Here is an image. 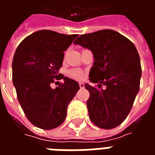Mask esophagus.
I'll use <instances>...</instances> for the list:
<instances>
[{"mask_svg":"<svg viewBox=\"0 0 155 155\" xmlns=\"http://www.w3.org/2000/svg\"><path fill=\"white\" fill-rule=\"evenodd\" d=\"M79 85H80V88H81V89H83V88H84V83H80V84H79Z\"/></svg>","mask_w":155,"mask_h":155,"instance_id":"34e87169","label":"esophagus"}]
</instances>
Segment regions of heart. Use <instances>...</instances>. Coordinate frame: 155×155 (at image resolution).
I'll list each match as a JSON object with an SVG mask.
<instances>
[{
  "label": "heart",
  "mask_w": 155,
  "mask_h": 155,
  "mask_svg": "<svg viewBox=\"0 0 155 155\" xmlns=\"http://www.w3.org/2000/svg\"><path fill=\"white\" fill-rule=\"evenodd\" d=\"M70 75L72 78H74V79H81V78L83 77L82 73H81L80 71H71L70 72Z\"/></svg>",
  "instance_id": "1"
}]
</instances>
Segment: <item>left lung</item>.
Segmentation results:
<instances>
[{
	"label": "left lung",
	"instance_id": "obj_1",
	"mask_svg": "<svg viewBox=\"0 0 155 155\" xmlns=\"http://www.w3.org/2000/svg\"><path fill=\"white\" fill-rule=\"evenodd\" d=\"M92 51L90 81L105 85L104 90L84 87L90 92L87 108L90 119L100 128H115L126 119L140 91L141 65L134 45L119 32L101 30L79 36L74 41Z\"/></svg>",
	"mask_w": 155,
	"mask_h": 155
}]
</instances>
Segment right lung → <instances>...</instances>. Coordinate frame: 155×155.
<instances>
[{
	"label": "right lung",
	"instance_id": "right-lung-1",
	"mask_svg": "<svg viewBox=\"0 0 155 155\" xmlns=\"http://www.w3.org/2000/svg\"><path fill=\"white\" fill-rule=\"evenodd\" d=\"M76 37L41 30L24 39L14 54L12 78L19 103L31 123L42 130L64 122L68 104L80 90L77 81L59 74L64 51ZM54 78L64 83L52 89Z\"/></svg>",
	"mask_w": 155,
	"mask_h": 155
}]
</instances>
